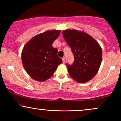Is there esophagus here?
<instances>
[{
	"label": "esophagus",
	"mask_w": 121,
	"mask_h": 121,
	"mask_svg": "<svg viewBox=\"0 0 121 121\" xmlns=\"http://www.w3.org/2000/svg\"><path fill=\"white\" fill-rule=\"evenodd\" d=\"M62 62H63V63L64 64L65 62V58L64 57L62 58Z\"/></svg>",
	"instance_id": "obj_1"
}]
</instances>
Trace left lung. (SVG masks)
<instances>
[{
	"instance_id": "8db88e82",
	"label": "left lung",
	"mask_w": 121,
	"mask_h": 121,
	"mask_svg": "<svg viewBox=\"0 0 121 121\" xmlns=\"http://www.w3.org/2000/svg\"><path fill=\"white\" fill-rule=\"evenodd\" d=\"M62 35L74 57L73 64H67L69 75L78 83L90 81L100 67L102 59L101 46L85 32L66 30L62 31Z\"/></svg>"
}]
</instances>
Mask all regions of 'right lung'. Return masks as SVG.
Returning <instances> with one entry per match:
<instances>
[{
	"label": "right lung",
	"instance_id": "add662e5",
	"mask_svg": "<svg viewBox=\"0 0 121 121\" xmlns=\"http://www.w3.org/2000/svg\"><path fill=\"white\" fill-rule=\"evenodd\" d=\"M60 32L47 30L35 36L24 45L22 52V64L29 76L36 81H46L62 62L57 56V49L52 47Z\"/></svg>",
	"mask_w": 121,
	"mask_h": 121
}]
</instances>
